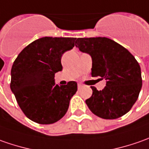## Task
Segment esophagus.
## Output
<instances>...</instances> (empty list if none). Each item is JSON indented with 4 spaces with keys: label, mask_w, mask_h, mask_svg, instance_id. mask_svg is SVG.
I'll return each mask as SVG.
<instances>
[{
    "label": "esophagus",
    "mask_w": 149,
    "mask_h": 149,
    "mask_svg": "<svg viewBox=\"0 0 149 149\" xmlns=\"http://www.w3.org/2000/svg\"><path fill=\"white\" fill-rule=\"evenodd\" d=\"M82 86H83V85L81 84V83H78V84H77V87H78V89L81 88Z\"/></svg>",
    "instance_id": "1"
}]
</instances>
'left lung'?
I'll return each instance as SVG.
<instances>
[{
    "instance_id": "1",
    "label": "left lung",
    "mask_w": 149,
    "mask_h": 149,
    "mask_svg": "<svg viewBox=\"0 0 149 149\" xmlns=\"http://www.w3.org/2000/svg\"><path fill=\"white\" fill-rule=\"evenodd\" d=\"M76 47L92 58V77L106 80L103 90L91 86L92 95L86 100L90 110L105 120H114L128 113L142 87L140 66L123 46L105 37L78 38Z\"/></svg>"
}]
</instances>
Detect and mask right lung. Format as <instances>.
Masks as SVG:
<instances>
[{
	"mask_svg": "<svg viewBox=\"0 0 149 149\" xmlns=\"http://www.w3.org/2000/svg\"><path fill=\"white\" fill-rule=\"evenodd\" d=\"M76 40L44 37L26 46L15 60L10 86L24 114L33 122L54 124L67 113L77 83L58 86L54 75L63 70L61 58Z\"/></svg>",
	"mask_w": 149,
	"mask_h": 149,
	"instance_id": "obj_1",
	"label": "right lung"
}]
</instances>
